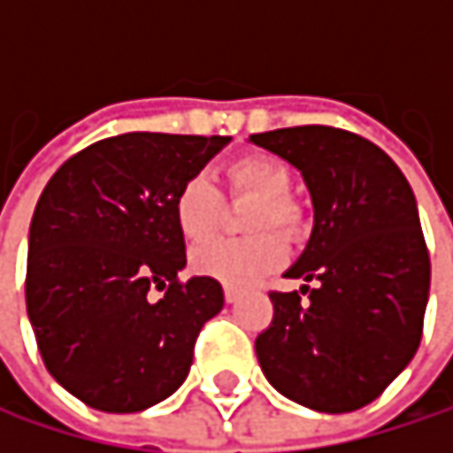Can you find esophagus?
Segmentation results:
<instances>
[{
    "label": "esophagus",
    "mask_w": 453,
    "mask_h": 453,
    "mask_svg": "<svg viewBox=\"0 0 453 453\" xmlns=\"http://www.w3.org/2000/svg\"><path fill=\"white\" fill-rule=\"evenodd\" d=\"M223 291H226V302H227V304L238 302V296H241V294H238V288H233V286H226Z\"/></svg>",
    "instance_id": "obj_1"
}]
</instances>
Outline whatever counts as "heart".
<instances>
[{
    "mask_svg": "<svg viewBox=\"0 0 453 453\" xmlns=\"http://www.w3.org/2000/svg\"><path fill=\"white\" fill-rule=\"evenodd\" d=\"M223 180L230 199H254L243 218L249 235L199 246L191 265L199 275L227 286H249L283 265L286 246L280 235L299 241L307 233V212L291 196V167L270 154H241L230 159L223 167ZM173 215L186 241L202 243L223 223V196L207 178L191 175L175 191Z\"/></svg>",
    "mask_w": 453,
    "mask_h": 453,
    "instance_id": "heart-1",
    "label": "heart"
}]
</instances>
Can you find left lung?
<instances>
[{
  "label": "left lung",
  "instance_id": "1",
  "mask_svg": "<svg viewBox=\"0 0 453 453\" xmlns=\"http://www.w3.org/2000/svg\"><path fill=\"white\" fill-rule=\"evenodd\" d=\"M251 141L296 165L315 204V230L270 291L273 322L254 349L265 378L317 411L375 402L414 357L430 291V254L404 173L372 141L330 126H296Z\"/></svg>",
  "mask_w": 453,
  "mask_h": 453
}]
</instances>
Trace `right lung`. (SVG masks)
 Segmentation results:
<instances>
[{"label": "right lung", "instance_id": "add662e5", "mask_svg": "<svg viewBox=\"0 0 453 453\" xmlns=\"http://www.w3.org/2000/svg\"><path fill=\"white\" fill-rule=\"evenodd\" d=\"M226 136L123 134L59 165L39 196L26 307L51 378L99 411H141L186 380L199 330L223 310L215 278L180 280L178 186Z\"/></svg>", "mask_w": 453, "mask_h": 453}]
</instances>
